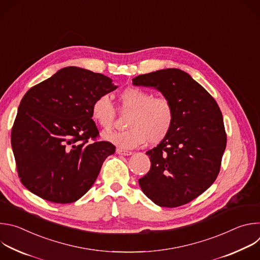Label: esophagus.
Returning <instances> with one entry per match:
<instances>
[{
  "mask_svg": "<svg viewBox=\"0 0 260 260\" xmlns=\"http://www.w3.org/2000/svg\"><path fill=\"white\" fill-rule=\"evenodd\" d=\"M116 152H117L119 155H124V156H128V155H132V154H133L132 151L123 150V149H120V148H118V149L116 150Z\"/></svg>",
  "mask_w": 260,
  "mask_h": 260,
  "instance_id": "34e87169",
  "label": "esophagus"
}]
</instances>
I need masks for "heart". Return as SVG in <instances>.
Segmentation results:
<instances>
[{"instance_id":"1","label":"heart","mask_w":260,"mask_h":260,"mask_svg":"<svg viewBox=\"0 0 260 260\" xmlns=\"http://www.w3.org/2000/svg\"><path fill=\"white\" fill-rule=\"evenodd\" d=\"M120 108L129 111L126 118L128 128L106 134L107 141L123 149H133L146 141L155 145L162 142L171 133L175 112L172 103L162 96L153 95L139 87H127L118 96ZM91 117L103 129L112 128L115 121V109L106 94L94 99L90 109Z\"/></svg>"}]
</instances>
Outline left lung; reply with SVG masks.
Wrapping results in <instances>:
<instances>
[{
    "label": "left lung",
    "instance_id": "left-lung-1",
    "mask_svg": "<svg viewBox=\"0 0 260 260\" xmlns=\"http://www.w3.org/2000/svg\"><path fill=\"white\" fill-rule=\"evenodd\" d=\"M133 84L157 89L175 112L169 136L146 152L151 168L139 179L140 187L159 207L187 204L211 186L220 171L226 134L219 106L189 74L179 69L139 75Z\"/></svg>",
    "mask_w": 260,
    "mask_h": 260
}]
</instances>
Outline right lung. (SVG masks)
Here are the masks:
<instances>
[{"label":"right lung","mask_w":260,"mask_h":260,"mask_svg":"<svg viewBox=\"0 0 260 260\" xmlns=\"http://www.w3.org/2000/svg\"><path fill=\"white\" fill-rule=\"evenodd\" d=\"M116 88L103 74L67 67L27 90L11 145L20 181L30 192L70 204L90 189L104 160L115 152L113 144L96 141L91 104Z\"/></svg>","instance_id":"add662e5"}]
</instances>
